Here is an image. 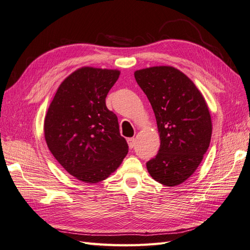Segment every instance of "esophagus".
I'll list each match as a JSON object with an SVG mask.
<instances>
[{
	"mask_svg": "<svg viewBox=\"0 0 250 250\" xmlns=\"http://www.w3.org/2000/svg\"><path fill=\"white\" fill-rule=\"evenodd\" d=\"M127 142H128V146H129V148H130V149H132V148L135 146V139H134V138L128 139V140H127Z\"/></svg>",
	"mask_w": 250,
	"mask_h": 250,
	"instance_id": "obj_1",
	"label": "esophagus"
}]
</instances>
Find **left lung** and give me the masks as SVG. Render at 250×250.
Returning a JSON list of instances; mask_svg holds the SVG:
<instances>
[{
  "instance_id": "1",
  "label": "left lung",
  "mask_w": 250,
  "mask_h": 250,
  "mask_svg": "<svg viewBox=\"0 0 250 250\" xmlns=\"http://www.w3.org/2000/svg\"><path fill=\"white\" fill-rule=\"evenodd\" d=\"M154 111L161 147L146 166L157 183L175 187L198 168L208 149L211 119L206 99L186 74L173 66L134 72Z\"/></svg>"
}]
</instances>
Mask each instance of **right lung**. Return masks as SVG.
I'll return each instance as SVG.
<instances>
[{"label":"right lung","mask_w":250,"mask_h":250,"mask_svg":"<svg viewBox=\"0 0 250 250\" xmlns=\"http://www.w3.org/2000/svg\"><path fill=\"white\" fill-rule=\"evenodd\" d=\"M119 76V70L80 67L59 85L44 118V140L51 153L83 183L106 179L128 152L118 118L105 104Z\"/></svg>","instance_id":"add662e5"}]
</instances>
